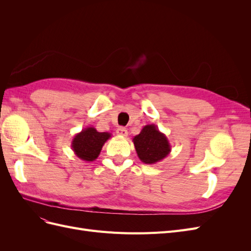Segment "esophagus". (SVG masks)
<instances>
[{
	"label": "esophagus",
	"instance_id": "1",
	"mask_svg": "<svg viewBox=\"0 0 251 251\" xmlns=\"http://www.w3.org/2000/svg\"><path fill=\"white\" fill-rule=\"evenodd\" d=\"M116 133H117V135H119V136H123V137H126V136H127V131H126V127H124V126H120V127H118Z\"/></svg>",
	"mask_w": 251,
	"mask_h": 251
}]
</instances>
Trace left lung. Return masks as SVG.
<instances>
[{
	"label": "left lung",
	"mask_w": 251,
	"mask_h": 251,
	"mask_svg": "<svg viewBox=\"0 0 251 251\" xmlns=\"http://www.w3.org/2000/svg\"><path fill=\"white\" fill-rule=\"evenodd\" d=\"M136 153L146 164H155L168 156L171 144L166 136L158 130L156 125L144 126L141 132L133 138Z\"/></svg>",
	"instance_id": "1"
}]
</instances>
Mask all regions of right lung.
I'll list each match as a JSON object with an SVG mask.
<instances>
[{"mask_svg":"<svg viewBox=\"0 0 251 251\" xmlns=\"http://www.w3.org/2000/svg\"><path fill=\"white\" fill-rule=\"evenodd\" d=\"M111 137V133L97 132L95 127L88 126L74 136L71 148L81 160L92 162L100 156L103 144Z\"/></svg>","mask_w":251,"mask_h":251,"instance_id":"right-lung-1","label":"right lung"}]
</instances>
